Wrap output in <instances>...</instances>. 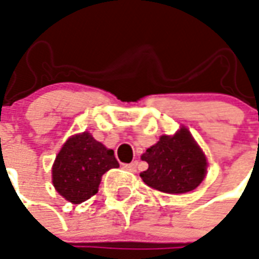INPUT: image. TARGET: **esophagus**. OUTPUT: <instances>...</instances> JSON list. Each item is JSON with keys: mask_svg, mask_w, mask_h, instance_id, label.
<instances>
[{"mask_svg": "<svg viewBox=\"0 0 259 259\" xmlns=\"http://www.w3.org/2000/svg\"><path fill=\"white\" fill-rule=\"evenodd\" d=\"M124 170H127V171H136V168H137V162H132V163L123 164Z\"/></svg>", "mask_w": 259, "mask_h": 259, "instance_id": "34e87169", "label": "esophagus"}]
</instances>
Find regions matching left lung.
<instances>
[{
	"mask_svg": "<svg viewBox=\"0 0 259 259\" xmlns=\"http://www.w3.org/2000/svg\"><path fill=\"white\" fill-rule=\"evenodd\" d=\"M141 159L148 168L140 174L148 187L160 192L187 193L198 188L207 171V159L187 127L162 136Z\"/></svg>",
	"mask_w": 259,
	"mask_h": 259,
	"instance_id": "1",
	"label": "left lung"
}]
</instances>
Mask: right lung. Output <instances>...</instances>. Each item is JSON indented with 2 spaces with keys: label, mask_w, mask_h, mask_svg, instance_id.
<instances>
[{
  "label": "right lung",
  "mask_w": 259,
  "mask_h": 259,
  "mask_svg": "<svg viewBox=\"0 0 259 259\" xmlns=\"http://www.w3.org/2000/svg\"><path fill=\"white\" fill-rule=\"evenodd\" d=\"M116 167L114 151L83 132L61 147L52 167V183L66 200L78 204L96 195L103 174Z\"/></svg>",
  "instance_id": "1"
}]
</instances>
